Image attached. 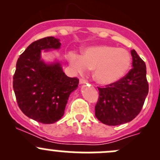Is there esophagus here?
Wrapping results in <instances>:
<instances>
[{"label": "esophagus", "mask_w": 160, "mask_h": 160, "mask_svg": "<svg viewBox=\"0 0 160 160\" xmlns=\"http://www.w3.org/2000/svg\"><path fill=\"white\" fill-rule=\"evenodd\" d=\"M88 83V80L84 78H80V84H83V83Z\"/></svg>", "instance_id": "1"}]
</instances>
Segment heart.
Segmentation results:
<instances>
[{"label": "heart", "instance_id": "heart-1", "mask_svg": "<svg viewBox=\"0 0 160 160\" xmlns=\"http://www.w3.org/2000/svg\"><path fill=\"white\" fill-rule=\"evenodd\" d=\"M74 70L83 73L88 69L93 70L95 81L108 85L122 80L129 70L132 58L128 51L109 45L90 46L82 56L70 53L68 56Z\"/></svg>", "mask_w": 160, "mask_h": 160}]
</instances>
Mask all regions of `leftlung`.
Segmentation results:
<instances>
[{"label":"left lung","instance_id":"8db88e82","mask_svg":"<svg viewBox=\"0 0 160 160\" xmlns=\"http://www.w3.org/2000/svg\"><path fill=\"white\" fill-rule=\"evenodd\" d=\"M132 67L119 81L99 88L95 116L108 125H118L133 120L141 111L149 92L144 61L131 50Z\"/></svg>","mask_w":160,"mask_h":160}]
</instances>
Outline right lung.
Masks as SVG:
<instances>
[{"label": "right lung", "mask_w": 160, "mask_h": 160, "mask_svg": "<svg viewBox=\"0 0 160 160\" xmlns=\"http://www.w3.org/2000/svg\"><path fill=\"white\" fill-rule=\"evenodd\" d=\"M54 37L33 42L19 56L13 77V88L21 111L42 124L59 121L64 114L70 93L78 87L79 79L69 77L59 63L46 64L40 59L42 49H59Z\"/></svg>", "instance_id": "obj_1"}]
</instances>
